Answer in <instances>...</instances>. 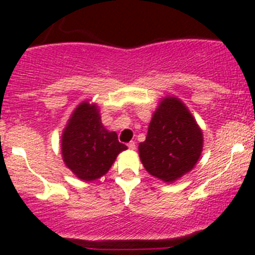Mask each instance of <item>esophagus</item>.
Wrapping results in <instances>:
<instances>
[{"label":"esophagus","instance_id":"obj_1","mask_svg":"<svg viewBox=\"0 0 255 255\" xmlns=\"http://www.w3.org/2000/svg\"><path fill=\"white\" fill-rule=\"evenodd\" d=\"M128 148L132 149V150H134V149H135V143L134 142H129V143H128Z\"/></svg>","mask_w":255,"mask_h":255}]
</instances>
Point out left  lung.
Returning <instances> with one entry per match:
<instances>
[{"mask_svg":"<svg viewBox=\"0 0 255 255\" xmlns=\"http://www.w3.org/2000/svg\"><path fill=\"white\" fill-rule=\"evenodd\" d=\"M202 132L175 97L164 99L149 123L139 156L150 175L171 182L191 170L202 150Z\"/></svg>","mask_w":255,"mask_h":255,"instance_id":"obj_1","label":"left lung"}]
</instances>
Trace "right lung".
<instances>
[{
  "instance_id": "add662e5",
  "label": "right lung",
  "mask_w": 255,
  "mask_h": 255,
  "mask_svg": "<svg viewBox=\"0 0 255 255\" xmlns=\"http://www.w3.org/2000/svg\"><path fill=\"white\" fill-rule=\"evenodd\" d=\"M127 145L117 133L109 132L95 105L82 102L73 113L61 138V153L66 166L79 179L91 181L107 173L116 156Z\"/></svg>"
}]
</instances>
